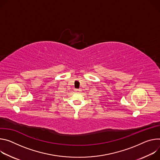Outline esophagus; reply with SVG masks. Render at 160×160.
I'll list each match as a JSON object with an SVG mask.
<instances>
[{
	"mask_svg": "<svg viewBox=\"0 0 160 160\" xmlns=\"http://www.w3.org/2000/svg\"><path fill=\"white\" fill-rule=\"evenodd\" d=\"M81 90V89H76L75 90V92H80Z\"/></svg>",
	"mask_w": 160,
	"mask_h": 160,
	"instance_id": "1",
	"label": "esophagus"
}]
</instances>
